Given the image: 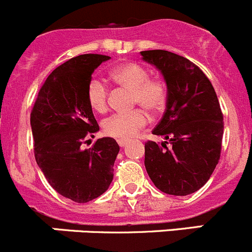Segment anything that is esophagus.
<instances>
[{
    "label": "esophagus",
    "mask_w": 252,
    "mask_h": 252,
    "mask_svg": "<svg viewBox=\"0 0 252 252\" xmlns=\"http://www.w3.org/2000/svg\"><path fill=\"white\" fill-rule=\"evenodd\" d=\"M117 142H118L119 147H124V145H126V143H128V140H126V139H118V140H117Z\"/></svg>",
    "instance_id": "obj_1"
}]
</instances>
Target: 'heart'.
I'll return each mask as SVG.
<instances>
[{
  "instance_id": "heart-1",
  "label": "heart",
  "mask_w": 252,
  "mask_h": 252,
  "mask_svg": "<svg viewBox=\"0 0 252 252\" xmlns=\"http://www.w3.org/2000/svg\"><path fill=\"white\" fill-rule=\"evenodd\" d=\"M110 78L119 86L133 92V105L143 107L150 114L164 109L168 99V88L163 81L150 78L148 68L139 63L128 62L110 70ZM87 102L97 113L108 108V87L102 79L92 78L87 86ZM148 123L144 110L135 109L129 113H114L103 122V130L115 139H130Z\"/></svg>"
}]
</instances>
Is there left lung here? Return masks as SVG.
I'll list each match as a JSON object with an SVG mask.
<instances>
[{
	"label": "left lung",
	"mask_w": 252,
	"mask_h": 252,
	"mask_svg": "<svg viewBox=\"0 0 252 252\" xmlns=\"http://www.w3.org/2000/svg\"><path fill=\"white\" fill-rule=\"evenodd\" d=\"M168 87L166 109L154 135L168 142L145 143V169L154 185L184 196L200 189L220 159L224 115L205 73L188 58L163 49L140 52Z\"/></svg>",
	"instance_id": "1"
}]
</instances>
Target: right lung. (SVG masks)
<instances>
[{
    "instance_id": "right-lung-1",
    "label": "right lung",
    "mask_w": 252,
    "mask_h": 252,
    "mask_svg": "<svg viewBox=\"0 0 252 252\" xmlns=\"http://www.w3.org/2000/svg\"><path fill=\"white\" fill-rule=\"evenodd\" d=\"M109 58L89 53L61 64L41 87L31 112L37 164L49 185L76 203H88L109 188L119 153L113 138L82 148L99 130L87 102V86L94 69Z\"/></svg>"
}]
</instances>
